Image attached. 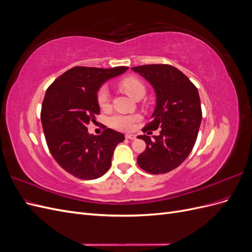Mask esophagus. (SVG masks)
<instances>
[{
    "label": "esophagus",
    "mask_w": 252,
    "mask_h": 252,
    "mask_svg": "<svg viewBox=\"0 0 252 252\" xmlns=\"http://www.w3.org/2000/svg\"><path fill=\"white\" fill-rule=\"evenodd\" d=\"M125 136L128 140H135L136 139V135H134V134H126Z\"/></svg>",
    "instance_id": "34e87169"
}]
</instances>
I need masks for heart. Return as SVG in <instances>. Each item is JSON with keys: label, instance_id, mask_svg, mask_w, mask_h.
I'll return each instance as SVG.
<instances>
[{"label": "heart", "instance_id": "1", "mask_svg": "<svg viewBox=\"0 0 252 252\" xmlns=\"http://www.w3.org/2000/svg\"><path fill=\"white\" fill-rule=\"evenodd\" d=\"M122 88L125 93L134 98L139 94H145V87L143 84L134 78H129L124 80L121 84ZM97 101L101 107H106L109 103V91L107 87H102L97 94ZM140 120L138 114H114L109 120L110 125L119 130L129 131L132 130L134 124Z\"/></svg>", "mask_w": 252, "mask_h": 252}]
</instances>
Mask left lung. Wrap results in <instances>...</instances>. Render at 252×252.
<instances>
[{
	"label": "left lung",
	"instance_id": "left-lung-1",
	"mask_svg": "<svg viewBox=\"0 0 252 252\" xmlns=\"http://www.w3.org/2000/svg\"><path fill=\"white\" fill-rule=\"evenodd\" d=\"M131 69L156 93V108L143 132L161 128L152 139L146 134L138 136L146 143V149L136 161L149 173L169 172L185 161L195 144L202 122L199 91L184 73L170 65H143Z\"/></svg>",
	"mask_w": 252,
	"mask_h": 252
}]
</instances>
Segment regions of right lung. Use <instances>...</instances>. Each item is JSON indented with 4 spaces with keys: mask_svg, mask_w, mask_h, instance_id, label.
<instances>
[{
    "mask_svg": "<svg viewBox=\"0 0 252 252\" xmlns=\"http://www.w3.org/2000/svg\"><path fill=\"white\" fill-rule=\"evenodd\" d=\"M128 67L109 69L73 67L53 82L42 104L41 121L50 154L64 170L82 180H94L109 169L123 133L105 129L101 135L87 125L100 112L98 90L105 82L126 72Z\"/></svg>",
    "mask_w": 252,
    "mask_h": 252,
    "instance_id": "obj_1",
    "label": "right lung"
}]
</instances>
